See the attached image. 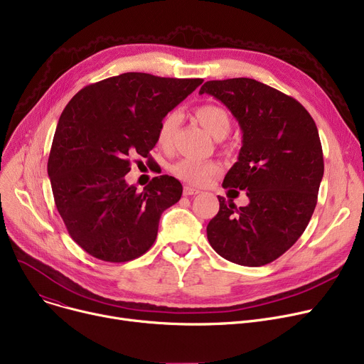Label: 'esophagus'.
<instances>
[{
	"instance_id": "34e87169",
	"label": "esophagus",
	"mask_w": 364,
	"mask_h": 364,
	"mask_svg": "<svg viewBox=\"0 0 364 364\" xmlns=\"http://www.w3.org/2000/svg\"><path fill=\"white\" fill-rule=\"evenodd\" d=\"M183 193H184V196H195V195H199L200 190L191 187V186H184Z\"/></svg>"
}]
</instances>
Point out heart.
<instances>
[{
    "label": "heart",
    "instance_id": "b5f03b06",
    "mask_svg": "<svg viewBox=\"0 0 364 364\" xmlns=\"http://www.w3.org/2000/svg\"><path fill=\"white\" fill-rule=\"evenodd\" d=\"M195 117L202 124V127L216 139H223L228 134L231 129V118L225 108L215 104H203L195 109ZM180 123V115L177 111L166 112L156 130L158 146L169 152L173 149L174 134ZM221 165L215 161H198L191 158H184L171 166V173L183 181L190 184H205L213 176L220 174Z\"/></svg>",
    "mask_w": 364,
    "mask_h": 364
}]
</instances>
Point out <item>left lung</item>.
Listing matches in <instances>:
<instances>
[{
    "instance_id": "obj_1",
    "label": "left lung",
    "mask_w": 364,
    "mask_h": 364,
    "mask_svg": "<svg viewBox=\"0 0 364 364\" xmlns=\"http://www.w3.org/2000/svg\"><path fill=\"white\" fill-rule=\"evenodd\" d=\"M199 93L220 100L243 132L238 161L223 187L246 190L237 208L218 196L208 224L212 249L241 266L271 263L304 232L323 177V152L311 115L291 96L255 79L209 80Z\"/></svg>"
}]
</instances>
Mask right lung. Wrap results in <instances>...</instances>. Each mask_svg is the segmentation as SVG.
<instances>
[{"label":"right lung","mask_w":364,"mask_h":364,"mask_svg":"<svg viewBox=\"0 0 364 364\" xmlns=\"http://www.w3.org/2000/svg\"><path fill=\"white\" fill-rule=\"evenodd\" d=\"M202 79L124 73L87 85L64 108L48 159L53 195L70 237L90 256L129 262L156 240L159 218L181 198V183H126L132 158L151 162L161 118Z\"/></svg>","instance_id":"right-lung-1"}]
</instances>
